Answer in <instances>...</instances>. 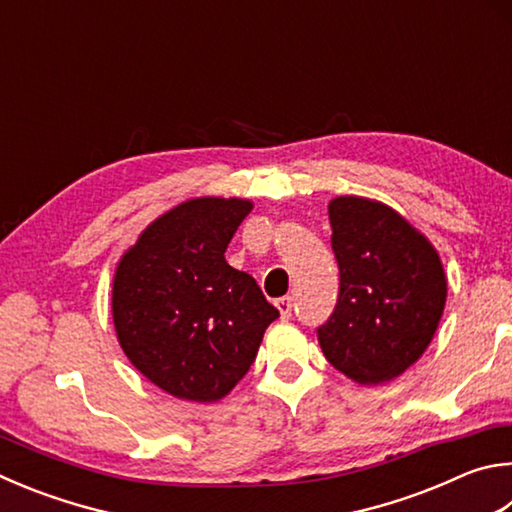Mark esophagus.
<instances>
[{"label": "esophagus", "mask_w": 512, "mask_h": 512, "mask_svg": "<svg viewBox=\"0 0 512 512\" xmlns=\"http://www.w3.org/2000/svg\"><path fill=\"white\" fill-rule=\"evenodd\" d=\"M275 306H277V309H280L282 320H288V318H291V315H293V297H291V295L280 297V300L275 302Z\"/></svg>", "instance_id": "obj_1"}]
</instances>
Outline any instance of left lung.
Masks as SVG:
<instances>
[{
    "instance_id": "1",
    "label": "left lung",
    "mask_w": 512,
    "mask_h": 512,
    "mask_svg": "<svg viewBox=\"0 0 512 512\" xmlns=\"http://www.w3.org/2000/svg\"><path fill=\"white\" fill-rule=\"evenodd\" d=\"M329 224L340 291L318 327L322 353L356 383H387L423 356L439 327L448 295L439 253L380 201L333 199Z\"/></svg>"
}]
</instances>
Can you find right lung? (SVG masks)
<instances>
[{
  "label": "right lung",
  "instance_id": "add662e5",
  "mask_svg": "<svg viewBox=\"0 0 512 512\" xmlns=\"http://www.w3.org/2000/svg\"><path fill=\"white\" fill-rule=\"evenodd\" d=\"M250 210L246 199H190L152 221L118 262L111 311L120 347L183 401L224 398L280 318L253 277L224 257Z\"/></svg>",
  "mask_w": 512,
  "mask_h": 512
}]
</instances>
